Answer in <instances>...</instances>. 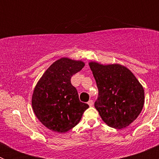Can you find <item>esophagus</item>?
Instances as JSON below:
<instances>
[{
  "mask_svg": "<svg viewBox=\"0 0 159 159\" xmlns=\"http://www.w3.org/2000/svg\"><path fill=\"white\" fill-rule=\"evenodd\" d=\"M88 105H89L90 107L93 106V103H94L93 100H92V99H90V100L88 102Z\"/></svg>",
  "mask_w": 159,
  "mask_h": 159,
  "instance_id": "esophagus-1",
  "label": "esophagus"
}]
</instances>
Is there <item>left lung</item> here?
<instances>
[{"instance_id": "8db88e82", "label": "left lung", "mask_w": 159, "mask_h": 159, "mask_svg": "<svg viewBox=\"0 0 159 159\" xmlns=\"http://www.w3.org/2000/svg\"><path fill=\"white\" fill-rule=\"evenodd\" d=\"M98 88L95 107L107 124L116 129L137 119L144 104V90L133 73L120 64H89Z\"/></svg>"}]
</instances>
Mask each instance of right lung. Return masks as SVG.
I'll list each match as a JSON object with an SVG mask.
<instances>
[{
  "instance_id": "right-lung-1",
  "label": "right lung",
  "mask_w": 159,
  "mask_h": 159,
  "mask_svg": "<svg viewBox=\"0 0 159 159\" xmlns=\"http://www.w3.org/2000/svg\"><path fill=\"white\" fill-rule=\"evenodd\" d=\"M84 66L82 61L61 58L44 72L33 92L32 105L38 119L50 130L68 131L80 121L89 107L80 101L71 78Z\"/></svg>"
}]
</instances>
